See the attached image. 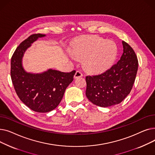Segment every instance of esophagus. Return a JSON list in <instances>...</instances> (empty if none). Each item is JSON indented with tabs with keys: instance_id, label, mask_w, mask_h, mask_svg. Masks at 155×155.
<instances>
[{
	"instance_id": "34e87169",
	"label": "esophagus",
	"mask_w": 155,
	"mask_h": 155,
	"mask_svg": "<svg viewBox=\"0 0 155 155\" xmlns=\"http://www.w3.org/2000/svg\"><path fill=\"white\" fill-rule=\"evenodd\" d=\"M82 76H83V74L82 73V72L80 71H77L75 75H74V78H77L82 77Z\"/></svg>"
}]
</instances>
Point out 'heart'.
I'll list each match as a JSON object with an SVG mask.
<instances>
[{
	"instance_id": "obj_1",
	"label": "heart",
	"mask_w": 155,
	"mask_h": 155,
	"mask_svg": "<svg viewBox=\"0 0 155 155\" xmlns=\"http://www.w3.org/2000/svg\"><path fill=\"white\" fill-rule=\"evenodd\" d=\"M71 54L83 58L84 68L91 73H101L108 69L115 61L117 49L116 44L98 36H87L76 41Z\"/></svg>"
}]
</instances>
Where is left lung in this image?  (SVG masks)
I'll list each match as a JSON object with an SVG mask.
<instances>
[{
    "mask_svg": "<svg viewBox=\"0 0 155 155\" xmlns=\"http://www.w3.org/2000/svg\"><path fill=\"white\" fill-rule=\"evenodd\" d=\"M123 53L114 65L100 75L86 77V96L94 104L107 107L118 104L131 92L138 68L133 49L123 41Z\"/></svg>",
    "mask_w": 155,
    "mask_h": 155,
    "instance_id": "obj_1",
    "label": "left lung"
}]
</instances>
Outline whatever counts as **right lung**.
<instances>
[{
    "mask_svg": "<svg viewBox=\"0 0 155 155\" xmlns=\"http://www.w3.org/2000/svg\"><path fill=\"white\" fill-rule=\"evenodd\" d=\"M45 36L36 34L24 40L16 48L11 63V79L16 94L29 109L38 112H50L58 106L75 73V70L65 73L51 68L39 73L24 70V53L38 38Z\"/></svg>",
    "mask_w": 155,
    "mask_h": 155,
    "instance_id": "add662e5",
    "label": "right lung"
}]
</instances>
